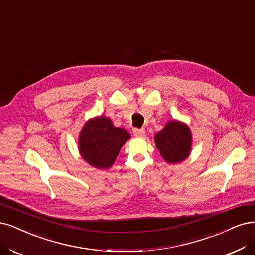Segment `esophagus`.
I'll return each instance as SVG.
<instances>
[{"mask_svg": "<svg viewBox=\"0 0 255 255\" xmlns=\"http://www.w3.org/2000/svg\"><path fill=\"white\" fill-rule=\"evenodd\" d=\"M133 134L135 137H143L145 135V130L144 128H134Z\"/></svg>", "mask_w": 255, "mask_h": 255, "instance_id": "1", "label": "esophagus"}]
</instances>
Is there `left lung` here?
I'll return each instance as SVG.
<instances>
[{"label":"left lung","mask_w":255,"mask_h":255,"mask_svg":"<svg viewBox=\"0 0 255 255\" xmlns=\"http://www.w3.org/2000/svg\"><path fill=\"white\" fill-rule=\"evenodd\" d=\"M156 147L168 163H179L190 156L192 150V133L189 126L173 119L154 136Z\"/></svg>","instance_id":"8db88e82"}]
</instances>
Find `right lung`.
<instances>
[{
  "label": "right lung",
  "mask_w": 255,
  "mask_h": 255,
  "mask_svg": "<svg viewBox=\"0 0 255 255\" xmlns=\"http://www.w3.org/2000/svg\"><path fill=\"white\" fill-rule=\"evenodd\" d=\"M129 138L128 130L114 126L109 117L96 116L85 122L79 134V153L94 168L108 170Z\"/></svg>",
  "instance_id": "obj_1"
}]
</instances>
